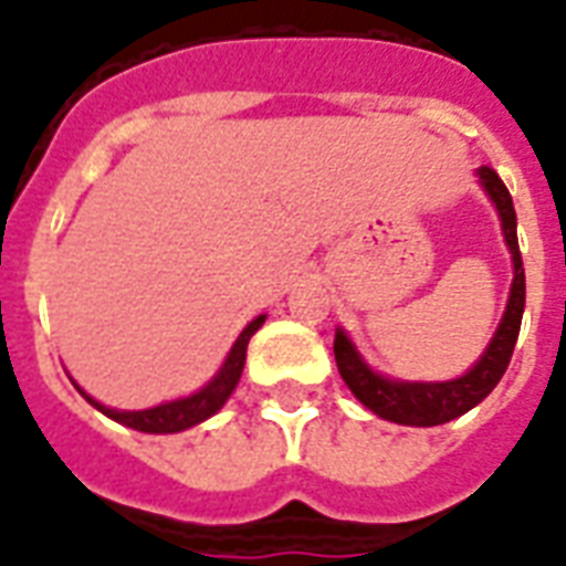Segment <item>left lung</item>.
<instances>
[{
	"label": "left lung",
	"instance_id": "obj_1",
	"mask_svg": "<svg viewBox=\"0 0 566 566\" xmlns=\"http://www.w3.org/2000/svg\"><path fill=\"white\" fill-rule=\"evenodd\" d=\"M478 176L480 185L486 187V193L499 208L501 232H504L510 256H513V286H510L507 310H504L499 331H495L486 352L480 355L478 364L465 376L450 381H397L373 373L343 331H337V337H334V358H337L339 376L348 385V390L373 415L394 420V423L439 427V423H448V420L474 409L501 381L510 364V355H513V346H516V337H520L522 310H525V268H522L520 241H516V208H513L510 190L495 169L480 167Z\"/></svg>",
	"mask_w": 566,
	"mask_h": 566
}]
</instances>
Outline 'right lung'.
Wrapping results in <instances>:
<instances>
[{"instance_id": "add662e5", "label": "right lung", "mask_w": 566, "mask_h": 566, "mask_svg": "<svg viewBox=\"0 0 566 566\" xmlns=\"http://www.w3.org/2000/svg\"><path fill=\"white\" fill-rule=\"evenodd\" d=\"M262 322L265 316H256L250 322L248 328L241 331L235 339V346L229 348L227 360H223V367L214 379L208 381L206 388L197 390V394H190L185 399H172V402H160L155 409H143V411H118V409H106L101 402L88 397L86 390L76 385V390L83 394V397L95 406L97 411H104L106 418L118 420V423H125L130 429H139V432H155V436H164V432H181V429H190L208 420L211 415H218L223 409V402L229 399V394L235 390L238 379H241V369H244V360H248V343L250 337L262 328Z\"/></svg>"}]
</instances>
